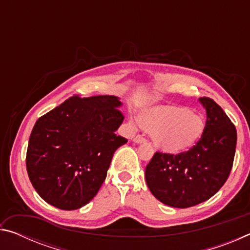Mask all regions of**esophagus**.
Segmentation results:
<instances>
[{
  "label": "esophagus",
  "instance_id": "esophagus-1",
  "mask_svg": "<svg viewBox=\"0 0 250 250\" xmlns=\"http://www.w3.org/2000/svg\"><path fill=\"white\" fill-rule=\"evenodd\" d=\"M133 141H134L135 143H143V142H146V139L143 138L142 135H137V137H134Z\"/></svg>",
  "mask_w": 250,
  "mask_h": 250
}]
</instances>
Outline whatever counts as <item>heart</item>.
Here are the masks:
<instances>
[{
    "label": "heart",
    "instance_id": "1",
    "mask_svg": "<svg viewBox=\"0 0 250 250\" xmlns=\"http://www.w3.org/2000/svg\"><path fill=\"white\" fill-rule=\"evenodd\" d=\"M139 124L152 134L155 146L167 153H181L201 140L206 122L184 105H160L139 116Z\"/></svg>",
    "mask_w": 250,
    "mask_h": 250
}]
</instances>
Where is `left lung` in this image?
Instances as JSON below:
<instances>
[{
	"mask_svg": "<svg viewBox=\"0 0 250 250\" xmlns=\"http://www.w3.org/2000/svg\"><path fill=\"white\" fill-rule=\"evenodd\" d=\"M206 126L201 140L177 154L155 152L146 167L151 193L163 204L186 208L215 195L231 171L237 131L213 99L203 97Z\"/></svg>",
	"mask_w": 250,
	"mask_h": 250,
	"instance_id": "1",
	"label": "left lung"
}]
</instances>
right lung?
Returning a JSON list of instances; mask_svg holds the SVG:
<instances>
[{"label":"right lung","mask_w":250,"mask_h":250,"mask_svg":"<svg viewBox=\"0 0 250 250\" xmlns=\"http://www.w3.org/2000/svg\"><path fill=\"white\" fill-rule=\"evenodd\" d=\"M116 96L70 97L36 121L26 168L39 195L57 208L77 209L98 193L113 153L128 142L116 134L125 117Z\"/></svg>","instance_id":"add662e5"}]
</instances>
